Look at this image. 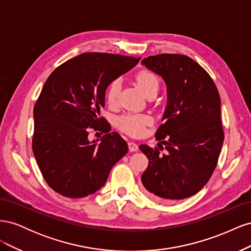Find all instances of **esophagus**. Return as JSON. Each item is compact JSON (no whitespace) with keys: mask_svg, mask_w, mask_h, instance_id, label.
<instances>
[{"mask_svg":"<svg viewBox=\"0 0 251 251\" xmlns=\"http://www.w3.org/2000/svg\"><path fill=\"white\" fill-rule=\"evenodd\" d=\"M127 146H128V150H130L131 151H138V146L137 144H136L135 142H133V141H130L127 143Z\"/></svg>","mask_w":251,"mask_h":251,"instance_id":"1","label":"esophagus"}]
</instances>
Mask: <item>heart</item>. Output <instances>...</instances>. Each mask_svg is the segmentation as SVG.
<instances>
[{"instance_id": "obj_1", "label": "heart", "mask_w": 251, "mask_h": 251, "mask_svg": "<svg viewBox=\"0 0 251 251\" xmlns=\"http://www.w3.org/2000/svg\"><path fill=\"white\" fill-rule=\"evenodd\" d=\"M138 86L144 92V94H149L151 91H158L159 89V79L156 75L148 70H142L136 74L135 77ZM121 82L119 79H114L110 82L105 92V100L112 107L116 105L119 100ZM151 117L143 114H125L117 119V126L121 131L131 135L139 136L143 133L146 126L151 124Z\"/></svg>"}]
</instances>
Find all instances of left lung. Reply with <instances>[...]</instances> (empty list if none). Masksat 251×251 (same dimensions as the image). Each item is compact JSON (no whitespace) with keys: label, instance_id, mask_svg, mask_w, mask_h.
Here are the masks:
<instances>
[{"label":"left lung","instance_id":"8db88e82","mask_svg":"<svg viewBox=\"0 0 251 251\" xmlns=\"http://www.w3.org/2000/svg\"><path fill=\"white\" fill-rule=\"evenodd\" d=\"M141 64L160 75L168 88L163 124L155 134L160 143L139 147L149 158L143 189L151 199L180 201L198 193L216 169L224 140L221 100L209 74L191 57L164 53Z\"/></svg>","mask_w":251,"mask_h":251}]
</instances>
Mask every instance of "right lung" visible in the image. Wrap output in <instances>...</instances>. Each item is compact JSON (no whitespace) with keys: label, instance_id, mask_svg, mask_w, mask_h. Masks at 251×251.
I'll return each mask as SVG.
<instances>
[{"label":"right lung","instance_id":"right-lung-1","mask_svg":"<svg viewBox=\"0 0 251 251\" xmlns=\"http://www.w3.org/2000/svg\"><path fill=\"white\" fill-rule=\"evenodd\" d=\"M139 59L88 52L67 60L49 75L33 109L32 151L53 191L73 199L94 194L127 153V143L118 133H110L111 126L100 117V110L110 82ZM91 129L105 135L90 142Z\"/></svg>","mask_w":251,"mask_h":251}]
</instances>
